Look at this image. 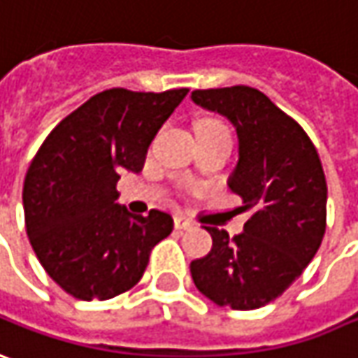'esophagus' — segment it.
Segmentation results:
<instances>
[{
	"mask_svg": "<svg viewBox=\"0 0 358 358\" xmlns=\"http://www.w3.org/2000/svg\"><path fill=\"white\" fill-rule=\"evenodd\" d=\"M195 227V222L193 220H189L187 217L183 215H175V229L177 230H189Z\"/></svg>",
	"mask_w": 358,
	"mask_h": 358,
	"instance_id": "esophagus-1",
	"label": "esophagus"
}]
</instances>
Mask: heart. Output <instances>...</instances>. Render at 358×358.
Listing matches in <instances>:
<instances>
[{
    "mask_svg": "<svg viewBox=\"0 0 358 358\" xmlns=\"http://www.w3.org/2000/svg\"><path fill=\"white\" fill-rule=\"evenodd\" d=\"M196 129H217V131H229L227 126H224L222 122H218V120H203V122H199V124H196Z\"/></svg>",
    "mask_w": 358,
    "mask_h": 358,
    "instance_id": "1",
    "label": "heart"
}]
</instances>
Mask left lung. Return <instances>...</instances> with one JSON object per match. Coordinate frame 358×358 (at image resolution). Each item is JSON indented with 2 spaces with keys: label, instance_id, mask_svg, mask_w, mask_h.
<instances>
[{
  "label": "left lung",
  "instance_id": "obj_1",
  "mask_svg": "<svg viewBox=\"0 0 358 358\" xmlns=\"http://www.w3.org/2000/svg\"><path fill=\"white\" fill-rule=\"evenodd\" d=\"M191 98L236 128L238 163L229 187L252 213L232 238L205 227L213 248L191 262V275L220 308L258 309L282 296L321 246L327 224L321 159L303 128L256 88H208Z\"/></svg>",
  "mask_w": 358,
  "mask_h": 358
}]
</instances>
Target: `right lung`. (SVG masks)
Segmentation results:
<instances>
[{
	"label": "right lung",
	"mask_w": 358,
	"mask_h": 358,
	"mask_svg": "<svg viewBox=\"0 0 358 358\" xmlns=\"http://www.w3.org/2000/svg\"><path fill=\"white\" fill-rule=\"evenodd\" d=\"M187 92L104 90L64 117L29 165V242L45 272L76 299L131 289L153 246L171 234V215L141 217L117 205L116 183L124 171L140 173L151 140Z\"/></svg>",
	"instance_id": "obj_1"
}]
</instances>
